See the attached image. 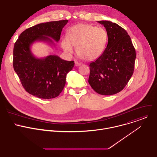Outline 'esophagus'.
<instances>
[{
	"mask_svg": "<svg viewBox=\"0 0 157 157\" xmlns=\"http://www.w3.org/2000/svg\"><path fill=\"white\" fill-rule=\"evenodd\" d=\"M80 65H81V63H79V62L77 61H75V66H79Z\"/></svg>",
	"mask_w": 157,
	"mask_h": 157,
	"instance_id": "34e87169",
	"label": "esophagus"
}]
</instances>
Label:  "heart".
<instances>
[{
    "instance_id": "heart-1",
    "label": "heart",
    "mask_w": 157,
    "mask_h": 157,
    "mask_svg": "<svg viewBox=\"0 0 157 157\" xmlns=\"http://www.w3.org/2000/svg\"><path fill=\"white\" fill-rule=\"evenodd\" d=\"M108 41L106 30L92 25L80 24L72 27L68 37L63 38L61 45L67 53L73 52L77 47L78 56L85 61H94L104 53Z\"/></svg>"
}]
</instances>
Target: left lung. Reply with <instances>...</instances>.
<instances>
[{
    "instance_id": "obj_1",
    "label": "left lung",
    "mask_w": 157,
    "mask_h": 157,
    "mask_svg": "<svg viewBox=\"0 0 157 157\" xmlns=\"http://www.w3.org/2000/svg\"><path fill=\"white\" fill-rule=\"evenodd\" d=\"M98 22L105 28L108 42L103 54L89 64L88 82L97 93L113 95L122 90L133 75L136 50L123 28L110 21Z\"/></svg>"
}]
</instances>
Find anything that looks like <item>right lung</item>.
<instances>
[{
  "instance_id": "add662e5",
  "label": "right lung",
  "mask_w": 157,
  "mask_h": 157,
  "mask_svg": "<svg viewBox=\"0 0 157 157\" xmlns=\"http://www.w3.org/2000/svg\"><path fill=\"white\" fill-rule=\"evenodd\" d=\"M68 21L63 20L37 24L22 32L15 43L13 69L25 91L38 98L58 96L65 86L66 75L72 70L75 62L62 59L56 55L37 58L31 52V45L38 41L54 44L51 39L57 42L59 40L62 29Z\"/></svg>"
}]
</instances>
